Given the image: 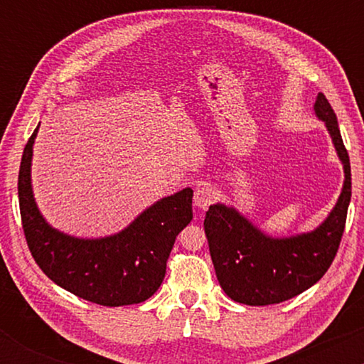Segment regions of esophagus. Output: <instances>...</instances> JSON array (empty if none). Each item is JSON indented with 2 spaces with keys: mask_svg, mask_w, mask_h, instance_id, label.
Wrapping results in <instances>:
<instances>
[{
  "mask_svg": "<svg viewBox=\"0 0 364 364\" xmlns=\"http://www.w3.org/2000/svg\"><path fill=\"white\" fill-rule=\"evenodd\" d=\"M215 198V193L212 188L208 186H198L195 190V196H193V203L195 207L202 208V210H205V208L210 205L212 202H214Z\"/></svg>",
  "mask_w": 364,
  "mask_h": 364,
  "instance_id": "1",
  "label": "esophagus"
}]
</instances>
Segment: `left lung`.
Instances as JSON below:
<instances>
[{"label": "left lung", "instance_id": "8db88e82", "mask_svg": "<svg viewBox=\"0 0 364 364\" xmlns=\"http://www.w3.org/2000/svg\"><path fill=\"white\" fill-rule=\"evenodd\" d=\"M315 112L327 124L346 174L339 200L320 228L279 240L263 235L232 207H208L203 228L217 281L237 303L267 306L301 294L323 277L339 250L350 202L349 154L323 94L316 97Z\"/></svg>", "mask_w": 364, "mask_h": 364}]
</instances>
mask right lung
Wrapping results in <instances>:
<instances>
[{
	"mask_svg": "<svg viewBox=\"0 0 364 364\" xmlns=\"http://www.w3.org/2000/svg\"><path fill=\"white\" fill-rule=\"evenodd\" d=\"M37 128L25 145L18 171L22 228L36 263L53 282L90 303L124 306L149 299L164 281L176 236L193 219V190L185 188L159 200L114 236H66L46 223L32 195L31 161Z\"/></svg>",
	"mask_w": 364,
	"mask_h": 364,
	"instance_id": "right-lung-1",
	"label": "right lung"
}]
</instances>
